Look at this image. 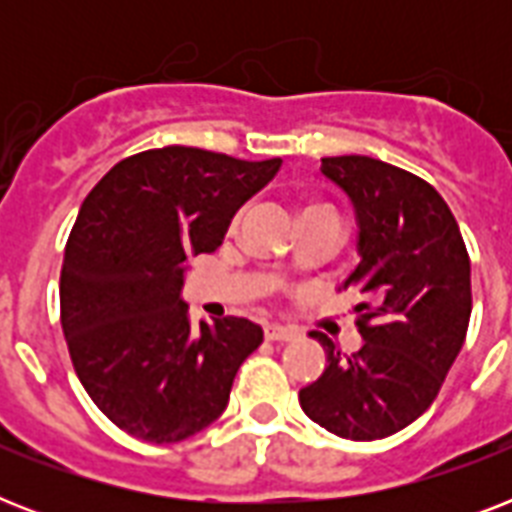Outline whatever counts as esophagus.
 <instances>
[{"instance_id": "1", "label": "esophagus", "mask_w": 512, "mask_h": 512, "mask_svg": "<svg viewBox=\"0 0 512 512\" xmlns=\"http://www.w3.org/2000/svg\"><path fill=\"white\" fill-rule=\"evenodd\" d=\"M265 337L276 342H289L297 337V329L284 327V324H265Z\"/></svg>"}]
</instances>
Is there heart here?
<instances>
[{"mask_svg": "<svg viewBox=\"0 0 512 512\" xmlns=\"http://www.w3.org/2000/svg\"><path fill=\"white\" fill-rule=\"evenodd\" d=\"M308 209H327V207H308Z\"/></svg>", "mask_w": 512, "mask_h": 512, "instance_id": "obj_1", "label": "heart"}]
</instances>
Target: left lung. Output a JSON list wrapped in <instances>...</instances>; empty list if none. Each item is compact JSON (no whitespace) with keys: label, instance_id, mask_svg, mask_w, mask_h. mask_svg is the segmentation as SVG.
Returning <instances> with one entry per match:
<instances>
[{"label":"left lung","instance_id":"left-lung-1","mask_svg":"<svg viewBox=\"0 0 512 512\" xmlns=\"http://www.w3.org/2000/svg\"><path fill=\"white\" fill-rule=\"evenodd\" d=\"M329 177L353 204L358 265L342 281L369 303L361 350L342 356L324 332L327 366L300 390L321 428L350 441L388 438L420 417L462 350L470 321V257L441 193L422 177L372 156H327Z\"/></svg>","mask_w":512,"mask_h":512}]
</instances>
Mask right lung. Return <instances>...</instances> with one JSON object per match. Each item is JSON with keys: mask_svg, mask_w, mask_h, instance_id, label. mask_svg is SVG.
Here are the masks:
<instances>
[{"mask_svg": "<svg viewBox=\"0 0 512 512\" xmlns=\"http://www.w3.org/2000/svg\"><path fill=\"white\" fill-rule=\"evenodd\" d=\"M281 167L167 146L114 164L87 193L60 271V324L100 412L148 444L215 422L263 342L249 319L188 321L185 260L215 252L233 215Z\"/></svg>", "mask_w": 512, "mask_h": 512, "instance_id": "obj_1", "label": "right lung"}]
</instances>
